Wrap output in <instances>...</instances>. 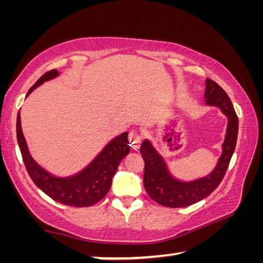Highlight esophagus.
<instances>
[{"mask_svg":"<svg viewBox=\"0 0 263 263\" xmlns=\"http://www.w3.org/2000/svg\"><path fill=\"white\" fill-rule=\"evenodd\" d=\"M140 144H141V137L139 133L136 131H131L130 132V145H131L132 149L137 151L140 147Z\"/></svg>","mask_w":263,"mask_h":263,"instance_id":"34e87169","label":"esophagus"}]
</instances>
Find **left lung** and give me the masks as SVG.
I'll list each match as a JSON object with an SVG mask.
<instances>
[{
    "label": "left lung",
    "mask_w": 263,
    "mask_h": 263,
    "mask_svg": "<svg viewBox=\"0 0 263 263\" xmlns=\"http://www.w3.org/2000/svg\"><path fill=\"white\" fill-rule=\"evenodd\" d=\"M205 82V104L219 108L229 119L222 153L210 174L189 182L177 180L171 174L166 161L151 141L146 139L141 144L140 153L145 161V190L153 201L163 206L184 208L208 197L224 179L235 149L239 121L232 102L219 84L211 79H206Z\"/></svg>",
    "instance_id": "8db88e82"
}]
</instances>
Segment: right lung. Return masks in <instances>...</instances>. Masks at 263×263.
<instances>
[{
	"mask_svg": "<svg viewBox=\"0 0 263 263\" xmlns=\"http://www.w3.org/2000/svg\"><path fill=\"white\" fill-rule=\"evenodd\" d=\"M59 72L57 69L46 72L29 89L28 95L42 83L57 78ZM16 132L22 158L33 183L55 202L75 208L91 206L105 197L119 163L131 149L127 140L128 133L124 132L111 140L82 172L69 177H57L43 169L30 155L22 132L20 112L17 115Z\"/></svg>",
	"mask_w": 263,
	"mask_h": 263,
	"instance_id": "obj_1",
	"label": "right lung"
}]
</instances>
